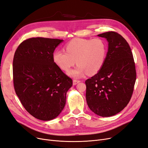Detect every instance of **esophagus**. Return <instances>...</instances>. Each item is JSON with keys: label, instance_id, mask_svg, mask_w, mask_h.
I'll use <instances>...</instances> for the list:
<instances>
[{"label": "esophagus", "instance_id": "34e87169", "mask_svg": "<svg viewBox=\"0 0 148 148\" xmlns=\"http://www.w3.org/2000/svg\"><path fill=\"white\" fill-rule=\"evenodd\" d=\"M80 82V80H73V85H77L78 83Z\"/></svg>", "mask_w": 148, "mask_h": 148}]
</instances>
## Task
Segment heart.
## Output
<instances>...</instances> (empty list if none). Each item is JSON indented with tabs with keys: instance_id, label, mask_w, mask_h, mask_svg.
Segmentation results:
<instances>
[{
	"instance_id": "obj_1",
	"label": "heart",
	"mask_w": 148,
	"mask_h": 148,
	"mask_svg": "<svg viewBox=\"0 0 148 148\" xmlns=\"http://www.w3.org/2000/svg\"><path fill=\"white\" fill-rule=\"evenodd\" d=\"M66 51L57 50L53 53V60L63 71L69 70L75 63L77 66L68 72L69 75L80 78L86 73L96 74L102 67L107 56V45L100 38L86 40L75 38L65 46Z\"/></svg>"
}]
</instances>
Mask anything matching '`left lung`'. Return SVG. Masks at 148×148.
<instances>
[{"instance_id":"left-lung-1","label":"left lung","mask_w":148,"mask_h":148,"mask_svg":"<svg viewBox=\"0 0 148 148\" xmlns=\"http://www.w3.org/2000/svg\"><path fill=\"white\" fill-rule=\"evenodd\" d=\"M108 42L102 68L85 81L86 100L90 110L102 117L113 116L127 106L136 80L133 54L128 42L115 32L97 35Z\"/></svg>"}]
</instances>
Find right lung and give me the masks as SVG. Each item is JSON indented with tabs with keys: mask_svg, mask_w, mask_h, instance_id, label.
<instances>
[{
	"mask_svg": "<svg viewBox=\"0 0 148 148\" xmlns=\"http://www.w3.org/2000/svg\"><path fill=\"white\" fill-rule=\"evenodd\" d=\"M63 40L32 38L22 42L14 53L13 84L16 94L34 117L49 121L64 107L73 80L53 60L55 49Z\"/></svg>",
	"mask_w": 148,
	"mask_h": 148,
	"instance_id": "add662e5",
	"label": "right lung"
}]
</instances>
